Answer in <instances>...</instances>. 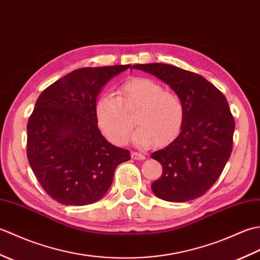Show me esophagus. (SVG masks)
Here are the masks:
<instances>
[{
  "label": "esophagus",
  "instance_id": "esophagus-1",
  "mask_svg": "<svg viewBox=\"0 0 260 260\" xmlns=\"http://www.w3.org/2000/svg\"><path fill=\"white\" fill-rule=\"evenodd\" d=\"M131 156L133 159H140V161H142V159H145L144 154L139 153V152H133V153H132Z\"/></svg>",
  "mask_w": 260,
  "mask_h": 260
}]
</instances>
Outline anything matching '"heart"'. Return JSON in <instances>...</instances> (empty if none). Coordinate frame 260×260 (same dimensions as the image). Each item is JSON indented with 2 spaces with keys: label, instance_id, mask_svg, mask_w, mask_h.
I'll return each mask as SVG.
<instances>
[{
  "label": "heart",
  "instance_id": "obj_1",
  "mask_svg": "<svg viewBox=\"0 0 260 260\" xmlns=\"http://www.w3.org/2000/svg\"><path fill=\"white\" fill-rule=\"evenodd\" d=\"M135 113L139 128L133 140L140 147L167 145L180 134L184 120V108L174 92L164 90L158 82L136 77L119 87L117 97L103 95L96 103V119L99 129L115 145L128 143Z\"/></svg>",
  "mask_w": 260,
  "mask_h": 260
}]
</instances>
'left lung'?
I'll use <instances>...</instances> for the list:
<instances>
[{"mask_svg":"<svg viewBox=\"0 0 260 260\" xmlns=\"http://www.w3.org/2000/svg\"><path fill=\"white\" fill-rule=\"evenodd\" d=\"M132 68L167 82L184 108L179 136L151 155L163 168L152 191L170 202L194 200L219 179L233 151L235 119L227 99L202 76L172 64H134Z\"/></svg>","mask_w":260,"mask_h":260,"instance_id":"obj_1","label":"left lung"}]
</instances>
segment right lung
Here are the masks:
<instances>
[{
    "label": "right lung",
    "instance_id": "right-lung-1",
    "mask_svg": "<svg viewBox=\"0 0 260 260\" xmlns=\"http://www.w3.org/2000/svg\"><path fill=\"white\" fill-rule=\"evenodd\" d=\"M131 64L71 71L46 88L27 120L26 155L49 196L66 206L98 201L113 183L117 165L129 151L102 135L96 98L103 86Z\"/></svg>",
    "mask_w": 260,
    "mask_h": 260
}]
</instances>
